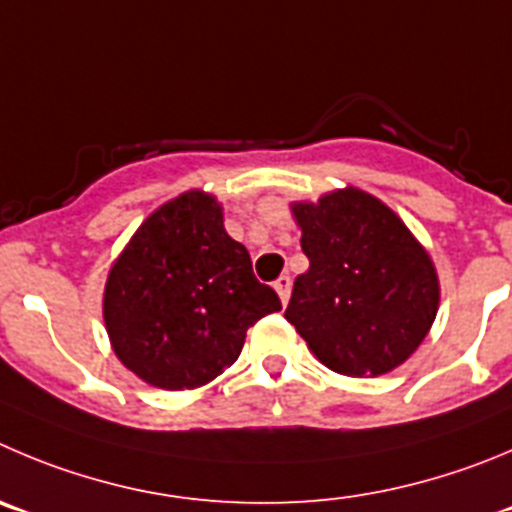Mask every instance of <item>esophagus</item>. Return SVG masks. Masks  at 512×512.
<instances>
[{"label": "esophagus", "mask_w": 512, "mask_h": 512, "mask_svg": "<svg viewBox=\"0 0 512 512\" xmlns=\"http://www.w3.org/2000/svg\"><path fill=\"white\" fill-rule=\"evenodd\" d=\"M290 288H293V280L288 278V275H280L278 280H275V290H278L280 300H283V305L290 300Z\"/></svg>", "instance_id": "1"}]
</instances>
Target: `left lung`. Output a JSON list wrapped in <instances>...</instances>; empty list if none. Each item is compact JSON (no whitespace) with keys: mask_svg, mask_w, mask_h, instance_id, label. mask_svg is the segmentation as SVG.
Masks as SVG:
<instances>
[{"mask_svg":"<svg viewBox=\"0 0 512 512\" xmlns=\"http://www.w3.org/2000/svg\"><path fill=\"white\" fill-rule=\"evenodd\" d=\"M308 272L293 285L285 318L323 366L381 376L427 338L439 278L422 242L394 209L356 186L290 204Z\"/></svg>","mask_w":512,"mask_h":512,"instance_id":"obj_1","label":"left lung"}]
</instances>
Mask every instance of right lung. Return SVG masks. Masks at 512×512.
<instances>
[{
    "mask_svg": "<svg viewBox=\"0 0 512 512\" xmlns=\"http://www.w3.org/2000/svg\"><path fill=\"white\" fill-rule=\"evenodd\" d=\"M257 283L250 252L224 229L222 204L202 189L143 219L113 262L103 321L118 361L159 389H197L232 366L247 328L280 310Z\"/></svg>",
    "mask_w": 512,
    "mask_h": 512,
    "instance_id": "obj_1",
    "label": "right lung"
}]
</instances>
